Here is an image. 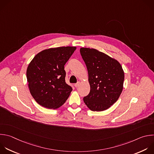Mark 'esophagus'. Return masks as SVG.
I'll return each instance as SVG.
<instances>
[{
    "label": "esophagus",
    "mask_w": 154,
    "mask_h": 154,
    "mask_svg": "<svg viewBox=\"0 0 154 154\" xmlns=\"http://www.w3.org/2000/svg\"><path fill=\"white\" fill-rule=\"evenodd\" d=\"M79 85H80V82H77V83H75V84L74 85V86H75V88H77Z\"/></svg>",
    "instance_id": "34e87169"
}]
</instances>
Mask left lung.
Instances as JSON below:
<instances>
[{
	"instance_id": "obj_1",
	"label": "left lung",
	"mask_w": 154,
	"mask_h": 154,
	"mask_svg": "<svg viewBox=\"0 0 154 154\" xmlns=\"http://www.w3.org/2000/svg\"><path fill=\"white\" fill-rule=\"evenodd\" d=\"M80 51L91 88L83 101L91 111H105L116 103L122 92L124 71L117 60L95 49L81 48Z\"/></svg>"
}]
</instances>
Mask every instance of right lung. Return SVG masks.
Wrapping results in <instances>:
<instances>
[{"label": "right lung", "instance_id": "obj_1", "mask_svg": "<svg viewBox=\"0 0 154 154\" xmlns=\"http://www.w3.org/2000/svg\"><path fill=\"white\" fill-rule=\"evenodd\" d=\"M76 49L63 46L45 49L31 60L26 70L30 93L40 105L57 109L63 105L72 88L65 82V65Z\"/></svg>", "mask_w": 154, "mask_h": 154}]
</instances>
